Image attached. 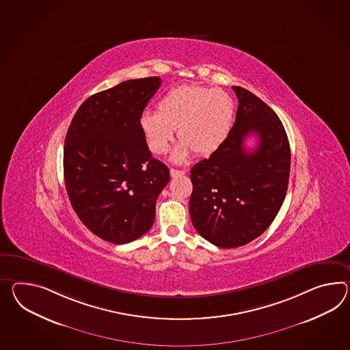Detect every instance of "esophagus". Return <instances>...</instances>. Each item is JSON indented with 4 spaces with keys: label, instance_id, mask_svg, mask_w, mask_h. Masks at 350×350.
<instances>
[{
    "label": "esophagus",
    "instance_id": "34e87169",
    "mask_svg": "<svg viewBox=\"0 0 350 350\" xmlns=\"http://www.w3.org/2000/svg\"><path fill=\"white\" fill-rule=\"evenodd\" d=\"M185 173H186V171H180V170H174V168H172L171 177L172 178H177V177H180V176H183Z\"/></svg>",
    "mask_w": 350,
    "mask_h": 350
}]
</instances>
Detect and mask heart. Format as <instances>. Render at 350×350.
I'll return each mask as SVG.
<instances>
[{"label":"heart","mask_w":350,"mask_h":350,"mask_svg":"<svg viewBox=\"0 0 350 350\" xmlns=\"http://www.w3.org/2000/svg\"><path fill=\"white\" fill-rule=\"evenodd\" d=\"M234 119V103L221 90L198 85L174 87L158 103V112L144 111L139 125L155 154L165 153L174 139L180 144L172 161L183 163L191 152L211 154L225 142Z\"/></svg>","instance_id":"1"}]
</instances>
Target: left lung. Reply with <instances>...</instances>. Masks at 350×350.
Wrapping results in <instances>:
<instances>
[{"mask_svg":"<svg viewBox=\"0 0 350 350\" xmlns=\"http://www.w3.org/2000/svg\"><path fill=\"white\" fill-rule=\"evenodd\" d=\"M237 119L208 158L191 170V220L197 232L216 247L245 245L272 224L284 201L291 150L281 120L256 94L239 85ZM257 137L247 150L245 139Z\"/></svg>","mask_w":350,"mask_h":350,"instance_id":"obj_1","label":"left lung"}]
</instances>
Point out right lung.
I'll return each instance as SVG.
<instances>
[{"instance_id": "1", "label": "right lung", "mask_w": 350, "mask_h": 350, "mask_svg": "<svg viewBox=\"0 0 350 350\" xmlns=\"http://www.w3.org/2000/svg\"><path fill=\"white\" fill-rule=\"evenodd\" d=\"M159 77L121 82L88 97L69 125L63 154L70 205L90 230L112 244L144 235L170 170L152 157L140 115Z\"/></svg>"}]
</instances>
